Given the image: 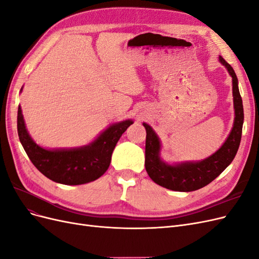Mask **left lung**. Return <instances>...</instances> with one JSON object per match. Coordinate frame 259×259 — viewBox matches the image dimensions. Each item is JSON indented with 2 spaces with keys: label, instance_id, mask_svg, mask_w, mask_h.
<instances>
[{
  "label": "left lung",
  "instance_id": "obj_1",
  "mask_svg": "<svg viewBox=\"0 0 259 259\" xmlns=\"http://www.w3.org/2000/svg\"><path fill=\"white\" fill-rule=\"evenodd\" d=\"M219 60L232 76L233 105L234 113H236L230 135L219 150L201 162H187L177 164V165H168L160 159L159 152L161 145L158 136L148 124L144 123L147 132L146 170L149 177L155 184L166 188V189L184 192L201 189L221 175L232 162L238 152L241 143L243 120H244L242 98L238 88V77L233 68L222 56H219Z\"/></svg>",
  "mask_w": 259,
  "mask_h": 259
}]
</instances>
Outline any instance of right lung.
Segmentation results:
<instances>
[{"mask_svg":"<svg viewBox=\"0 0 259 259\" xmlns=\"http://www.w3.org/2000/svg\"><path fill=\"white\" fill-rule=\"evenodd\" d=\"M132 124L133 121L126 120L111 125L89 146L69 150H46L29 136L20 106L17 115L19 140L31 162L44 176L64 185L91 183L104 175L110 165L116 143Z\"/></svg>","mask_w":259,"mask_h":259,"instance_id":"obj_1","label":"right lung"}]
</instances>
